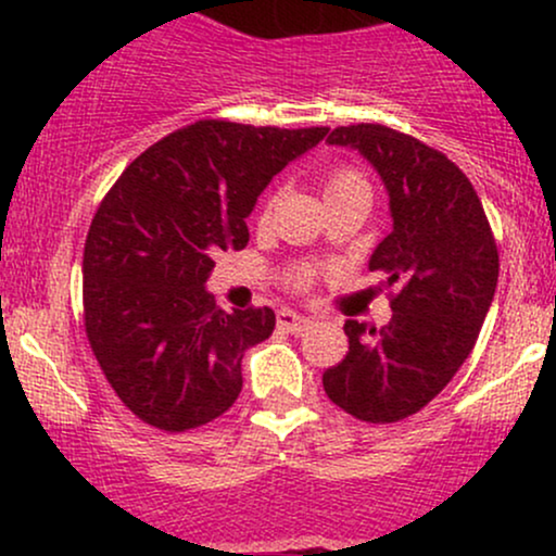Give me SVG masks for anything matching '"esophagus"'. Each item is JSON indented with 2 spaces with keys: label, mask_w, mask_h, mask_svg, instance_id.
<instances>
[{
  "label": "esophagus",
  "mask_w": 556,
  "mask_h": 556,
  "mask_svg": "<svg viewBox=\"0 0 556 556\" xmlns=\"http://www.w3.org/2000/svg\"><path fill=\"white\" fill-rule=\"evenodd\" d=\"M277 324H279V329L290 331V334H303V331L311 327V318L308 316H300V314H295V311L282 308L277 314Z\"/></svg>",
  "instance_id": "34e87169"
}]
</instances>
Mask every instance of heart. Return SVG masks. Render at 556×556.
Listing matches in <instances>:
<instances>
[{"label": "heart", "mask_w": 556, "mask_h": 556, "mask_svg": "<svg viewBox=\"0 0 556 556\" xmlns=\"http://www.w3.org/2000/svg\"><path fill=\"white\" fill-rule=\"evenodd\" d=\"M344 193L368 195V182L358 169L337 167V169H331L327 175V180H324V195L327 198L344 195ZM311 279H314V269H311V266H300V269L287 274V282H290L292 287H298V290L308 287Z\"/></svg>", "instance_id": "obj_1"}]
</instances>
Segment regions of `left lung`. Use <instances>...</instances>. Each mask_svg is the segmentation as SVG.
Returning a JSON list of instances; mask_svg holds the SVG:
<instances>
[{
  "mask_svg": "<svg viewBox=\"0 0 556 556\" xmlns=\"http://www.w3.org/2000/svg\"><path fill=\"white\" fill-rule=\"evenodd\" d=\"M374 164L389 193L392 232L368 269L394 287L392 321H344L350 350L324 371V392L350 416L394 424L426 407L470 355L494 300L500 253L481 198L455 162L387 125L334 127Z\"/></svg>",
  "mask_w": 556,
  "mask_h": 556,
  "instance_id": "left-lung-1",
  "label": "left lung"
}]
</instances>
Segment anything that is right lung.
I'll return each mask as SVG.
<instances>
[{
    "mask_svg": "<svg viewBox=\"0 0 556 556\" xmlns=\"http://www.w3.org/2000/svg\"><path fill=\"white\" fill-rule=\"evenodd\" d=\"M327 132L198 119L104 195L83 251V318L106 381L143 424L198 429L238 400L242 355L277 318L266 305L216 308L212 256L248 245L261 190Z\"/></svg>",
    "mask_w": 556,
    "mask_h": 556,
    "instance_id": "add662e5",
    "label": "right lung"
}]
</instances>
